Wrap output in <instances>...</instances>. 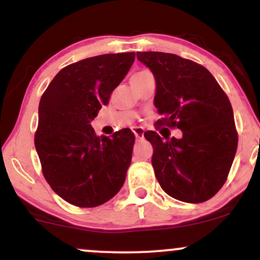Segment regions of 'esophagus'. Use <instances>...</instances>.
Listing matches in <instances>:
<instances>
[{
    "label": "esophagus",
    "mask_w": 260,
    "mask_h": 260,
    "mask_svg": "<svg viewBox=\"0 0 260 260\" xmlns=\"http://www.w3.org/2000/svg\"><path fill=\"white\" fill-rule=\"evenodd\" d=\"M133 133L137 138H142L143 134H144V129L142 127H134L133 128Z\"/></svg>",
    "instance_id": "34e87169"
}]
</instances>
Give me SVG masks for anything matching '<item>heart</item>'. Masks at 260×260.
Segmentation results:
<instances>
[{
    "mask_svg": "<svg viewBox=\"0 0 260 260\" xmlns=\"http://www.w3.org/2000/svg\"><path fill=\"white\" fill-rule=\"evenodd\" d=\"M145 73H148V71H140V72H138V73H136L134 74L133 77H138V76H143V74H145ZM132 77V78H133Z\"/></svg>",
    "mask_w": 260,
    "mask_h": 260,
    "instance_id": "heart-1",
    "label": "heart"
}]
</instances>
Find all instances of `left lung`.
Here are the masks:
<instances>
[{"instance_id":"8db88e82","label":"left lung","mask_w":260,"mask_h":260,"mask_svg":"<svg viewBox=\"0 0 260 260\" xmlns=\"http://www.w3.org/2000/svg\"><path fill=\"white\" fill-rule=\"evenodd\" d=\"M156 80L154 105L160 126L178 128L180 139L154 131L144 137L153 145L155 176L172 198L203 203L223 186L234 162L238 136L228 95L202 64L174 53L138 52Z\"/></svg>"}]
</instances>
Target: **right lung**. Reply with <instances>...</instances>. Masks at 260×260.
<instances>
[{
  "label": "right lung",
  "instance_id": "obj_1",
  "mask_svg": "<svg viewBox=\"0 0 260 260\" xmlns=\"http://www.w3.org/2000/svg\"><path fill=\"white\" fill-rule=\"evenodd\" d=\"M136 53H106L68 64L39 104L35 148L45 180L79 208L99 207L123 186L132 160L129 128L98 137L90 122L133 64Z\"/></svg>",
  "mask_w": 260,
  "mask_h": 260
}]
</instances>
